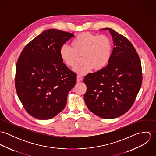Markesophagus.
<instances>
[{
    "label": "esophagus",
    "mask_w": 156,
    "mask_h": 156,
    "mask_svg": "<svg viewBox=\"0 0 156 156\" xmlns=\"http://www.w3.org/2000/svg\"><path fill=\"white\" fill-rule=\"evenodd\" d=\"M82 78L80 76H77V82H80L82 81Z\"/></svg>",
    "instance_id": "obj_1"
}]
</instances>
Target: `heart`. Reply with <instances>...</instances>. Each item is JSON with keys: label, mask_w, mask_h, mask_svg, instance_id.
I'll use <instances>...</instances> for the list:
<instances>
[{"label": "heart", "mask_w": 156, "mask_h": 156, "mask_svg": "<svg viewBox=\"0 0 156 156\" xmlns=\"http://www.w3.org/2000/svg\"><path fill=\"white\" fill-rule=\"evenodd\" d=\"M112 53V43L109 37L89 32L77 35L73 40L71 46L63 45L59 50L60 57L68 67L76 66L79 56H82V62L73 69L81 76L93 69L98 71L104 68L111 59Z\"/></svg>", "instance_id": "b5f03b06"}]
</instances>
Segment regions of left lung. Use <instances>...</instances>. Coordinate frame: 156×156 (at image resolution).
<instances>
[{"label":"left lung","instance_id":"left-lung-1","mask_svg":"<svg viewBox=\"0 0 156 156\" xmlns=\"http://www.w3.org/2000/svg\"><path fill=\"white\" fill-rule=\"evenodd\" d=\"M101 30L109 31L114 47L106 67L85 77L87 90L84 100L95 115L113 119L126 113L133 105L142 84V67L130 41L111 28Z\"/></svg>","mask_w":156,"mask_h":156}]
</instances>
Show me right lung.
<instances>
[{"label":"right lung","instance_id":"obj_1","mask_svg":"<svg viewBox=\"0 0 156 156\" xmlns=\"http://www.w3.org/2000/svg\"><path fill=\"white\" fill-rule=\"evenodd\" d=\"M74 35L50 29L26 45L16 64L15 85L26 112L38 119L62 111L77 75L63 63L59 50Z\"/></svg>","mask_w":156,"mask_h":156}]
</instances>
